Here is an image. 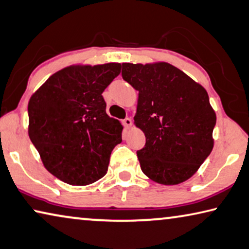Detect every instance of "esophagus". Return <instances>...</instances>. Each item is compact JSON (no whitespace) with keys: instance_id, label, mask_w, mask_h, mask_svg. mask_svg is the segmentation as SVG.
Here are the masks:
<instances>
[{"instance_id":"1","label":"esophagus","mask_w":249,"mask_h":249,"mask_svg":"<svg viewBox=\"0 0 249 249\" xmlns=\"http://www.w3.org/2000/svg\"><path fill=\"white\" fill-rule=\"evenodd\" d=\"M123 124H124V126L125 127H131L132 126V120L129 117H126L125 120H123Z\"/></svg>"}]
</instances>
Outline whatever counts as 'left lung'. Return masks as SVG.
Wrapping results in <instances>:
<instances>
[{
  "label": "left lung",
  "mask_w": 249,
  "mask_h": 249,
  "mask_svg": "<svg viewBox=\"0 0 249 249\" xmlns=\"http://www.w3.org/2000/svg\"><path fill=\"white\" fill-rule=\"evenodd\" d=\"M122 68L124 81L139 90L134 123L146 137L137 151L142 171L163 185L191 178L214 146L216 114L206 89L165 62Z\"/></svg>",
  "instance_id": "obj_1"
}]
</instances>
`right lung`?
<instances>
[{"instance_id": "add662e5", "label": "right lung", "mask_w": 249, "mask_h": 249, "mask_svg": "<svg viewBox=\"0 0 249 249\" xmlns=\"http://www.w3.org/2000/svg\"><path fill=\"white\" fill-rule=\"evenodd\" d=\"M120 73L118 63L69 66L30 98V140L47 171L66 184L84 186L107 172L123 126L106 114L102 93Z\"/></svg>"}]
</instances>
